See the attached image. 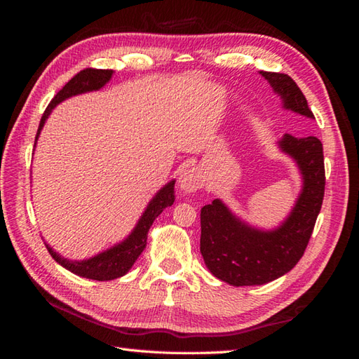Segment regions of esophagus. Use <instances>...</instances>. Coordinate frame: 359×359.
Returning <instances> with one entry per match:
<instances>
[{
  "label": "esophagus",
  "instance_id": "obj_1",
  "mask_svg": "<svg viewBox=\"0 0 359 359\" xmlns=\"http://www.w3.org/2000/svg\"><path fill=\"white\" fill-rule=\"evenodd\" d=\"M180 188L187 193H193L203 187V177L196 170H188L180 175Z\"/></svg>",
  "mask_w": 359,
  "mask_h": 359
}]
</instances>
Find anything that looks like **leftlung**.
<instances>
[{
    "instance_id": "obj_1",
    "label": "left lung",
    "mask_w": 359,
    "mask_h": 359,
    "mask_svg": "<svg viewBox=\"0 0 359 359\" xmlns=\"http://www.w3.org/2000/svg\"><path fill=\"white\" fill-rule=\"evenodd\" d=\"M284 108L315 118L307 98L287 74L264 72ZM304 177V189L292 215L274 231H259L242 224L219 199L201 210V253L210 271L230 285H261L280 278L299 262L313 233L324 199L325 170L323 143L316 137L285 134L279 142Z\"/></svg>"
}]
</instances>
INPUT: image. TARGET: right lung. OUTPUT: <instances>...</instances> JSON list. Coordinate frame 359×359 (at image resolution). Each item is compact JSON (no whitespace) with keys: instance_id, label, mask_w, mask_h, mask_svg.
<instances>
[{"instance_id":"add662e5","label":"right lung","mask_w":359,"mask_h":359,"mask_svg":"<svg viewBox=\"0 0 359 359\" xmlns=\"http://www.w3.org/2000/svg\"><path fill=\"white\" fill-rule=\"evenodd\" d=\"M111 77H112L111 69H94V67H88V69H83L79 74H75L74 77L58 90L57 95L52 98L50 103L48 104V108H46L40 121V126H38L35 142L38 139V135H40V131L46 118H48L50 111L55 108L60 102H63L72 95L88 93V90L100 89L111 80ZM174 184H175L174 180L170 182V184L163 187L156 194L154 199L149 202L147 211L143 212L139 224H137V226L134 228V231L129 234V238L114 248L104 251V253L97 255L95 257H90L88 261L72 262L57 255L49 245H46V248H48L49 255L55 259L60 265H63L66 270L79 274V276L94 279V280H111V279L123 276V274H126L128 270L134 265L137 257L140 256L144 247H147L148 231L152 222H154L156 217L166 207H171L174 203Z\"/></svg>"}]
</instances>
